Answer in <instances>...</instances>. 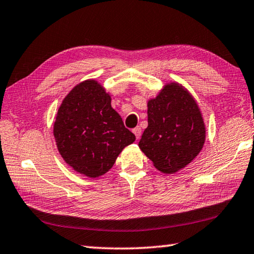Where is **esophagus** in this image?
Masks as SVG:
<instances>
[{"instance_id":"esophagus-1","label":"esophagus","mask_w":254,"mask_h":254,"mask_svg":"<svg viewBox=\"0 0 254 254\" xmlns=\"http://www.w3.org/2000/svg\"><path fill=\"white\" fill-rule=\"evenodd\" d=\"M132 132L134 133V135L136 136V139L139 140L140 139V135H141V127H136L133 128Z\"/></svg>"}]
</instances>
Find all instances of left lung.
I'll list each match as a JSON object with an SVG mask.
<instances>
[{"instance_id":"1","label":"left lung","mask_w":254,"mask_h":254,"mask_svg":"<svg viewBox=\"0 0 254 254\" xmlns=\"http://www.w3.org/2000/svg\"><path fill=\"white\" fill-rule=\"evenodd\" d=\"M206 127L195 98L183 85L169 83L148 101V127L139 148L163 174L189 165L203 149Z\"/></svg>"}]
</instances>
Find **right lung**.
<instances>
[{
    "label": "right lung",
    "mask_w": 254,
    "mask_h": 254,
    "mask_svg": "<svg viewBox=\"0 0 254 254\" xmlns=\"http://www.w3.org/2000/svg\"><path fill=\"white\" fill-rule=\"evenodd\" d=\"M54 136L67 165L89 178L106 174L122 150L135 141L112 107L110 94L94 79L77 84L64 98Z\"/></svg>",
    "instance_id": "obj_1"
}]
</instances>
